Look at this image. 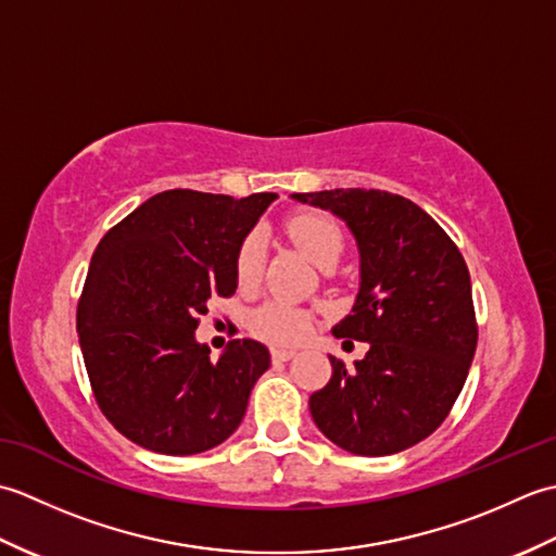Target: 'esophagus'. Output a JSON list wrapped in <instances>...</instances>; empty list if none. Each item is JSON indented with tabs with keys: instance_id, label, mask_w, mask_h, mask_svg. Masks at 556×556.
<instances>
[{
	"instance_id": "1",
	"label": "esophagus",
	"mask_w": 556,
	"mask_h": 556,
	"mask_svg": "<svg viewBox=\"0 0 556 556\" xmlns=\"http://www.w3.org/2000/svg\"><path fill=\"white\" fill-rule=\"evenodd\" d=\"M293 356H296L293 349H271V361H289Z\"/></svg>"
}]
</instances>
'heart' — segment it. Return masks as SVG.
Masks as SVG:
<instances>
[{"instance_id":"obj_1","label":"heart","mask_w":556,"mask_h":556,"mask_svg":"<svg viewBox=\"0 0 556 556\" xmlns=\"http://www.w3.org/2000/svg\"><path fill=\"white\" fill-rule=\"evenodd\" d=\"M289 239L320 269L334 267L344 253V233L339 224L320 212H301L287 222ZM265 265V239L257 231L245 236L236 255V279L241 287L257 285ZM253 334L269 344H296L311 329V315L287 301H267L251 315Z\"/></svg>"}]
</instances>
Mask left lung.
I'll use <instances>...</instances> for the list:
<instances>
[{
  "mask_svg": "<svg viewBox=\"0 0 556 556\" xmlns=\"http://www.w3.org/2000/svg\"><path fill=\"white\" fill-rule=\"evenodd\" d=\"M332 212L358 248V293L334 337L368 341L353 361L329 356L332 377L311 396L329 442L358 456H389L440 428L476 356L478 327L464 255L410 200L365 188L291 193Z\"/></svg>",
  "mask_w": 556,
  "mask_h": 556,
  "instance_id": "1",
  "label": "left lung"
}]
</instances>
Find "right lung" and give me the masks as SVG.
Returning a JSON list of instances; mask_svg holds the SVG:
<instances>
[{"mask_svg":"<svg viewBox=\"0 0 556 556\" xmlns=\"http://www.w3.org/2000/svg\"><path fill=\"white\" fill-rule=\"evenodd\" d=\"M275 198L174 188L148 198L92 253L76 315L83 361L102 413L138 446L191 456L241 425L269 351L233 339L210 361L195 327L210 299L239 287L236 255Z\"/></svg>","mask_w":556,"mask_h":556,"instance_id":"right-lung-1","label":"right lung"}]
</instances>
